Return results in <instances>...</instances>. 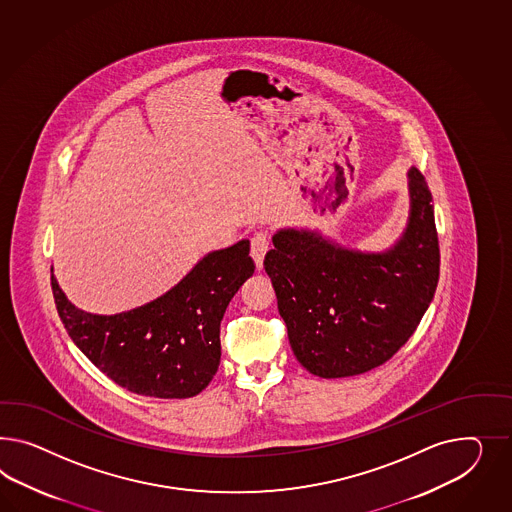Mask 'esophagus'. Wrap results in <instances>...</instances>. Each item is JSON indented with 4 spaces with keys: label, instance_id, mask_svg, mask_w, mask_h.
Listing matches in <instances>:
<instances>
[{
    "label": "esophagus",
    "instance_id": "1",
    "mask_svg": "<svg viewBox=\"0 0 512 512\" xmlns=\"http://www.w3.org/2000/svg\"><path fill=\"white\" fill-rule=\"evenodd\" d=\"M268 248H270V236H268V231L255 233L253 238H251V257H253V261H255L259 270L263 268L264 255H266Z\"/></svg>",
    "mask_w": 512,
    "mask_h": 512
}]
</instances>
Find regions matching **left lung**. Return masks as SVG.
Wrapping results in <instances>:
<instances>
[{"label": "left lung", "instance_id": "8db88e82", "mask_svg": "<svg viewBox=\"0 0 512 512\" xmlns=\"http://www.w3.org/2000/svg\"><path fill=\"white\" fill-rule=\"evenodd\" d=\"M410 216L393 248L365 253L315 231H277L264 257L292 352L311 374L345 378L391 360L419 326L440 277L425 177L408 171Z\"/></svg>", "mask_w": 512, "mask_h": 512}]
</instances>
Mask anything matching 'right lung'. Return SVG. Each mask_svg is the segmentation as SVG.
I'll use <instances>...</instances> for the list:
<instances>
[{
  "mask_svg": "<svg viewBox=\"0 0 512 512\" xmlns=\"http://www.w3.org/2000/svg\"><path fill=\"white\" fill-rule=\"evenodd\" d=\"M253 272L249 240H240L205 255L164 296L119 315L70 304L54 268L52 292L74 345L115 384L145 397L188 399L218 371L221 318Z\"/></svg>",
  "mask_w": 512,
  "mask_h": 512,
  "instance_id": "obj_1",
  "label": "right lung"
}]
</instances>
